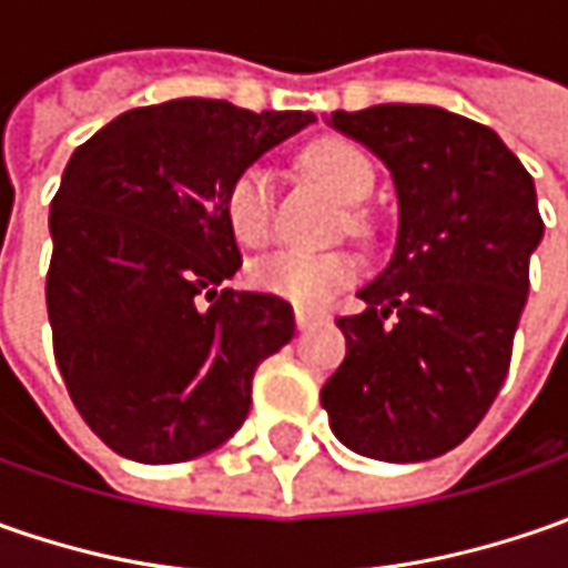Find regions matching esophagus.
<instances>
[{"mask_svg":"<svg viewBox=\"0 0 568 568\" xmlns=\"http://www.w3.org/2000/svg\"><path fill=\"white\" fill-rule=\"evenodd\" d=\"M316 318L318 316L313 313V310H306V306H296V328H310Z\"/></svg>","mask_w":568,"mask_h":568,"instance_id":"1","label":"esophagus"}]
</instances>
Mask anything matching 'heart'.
<instances>
[{"label":"heart","mask_w":568,"mask_h":568,"mask_svg":"<svg viewBox=\"0 0 568 568\" xmlns=\"http://www.w3.org/2000/svg\"><path fill=\"white\" fill-rule=\"evenodd\" d=\"M306 166L344 202H361L373 189V164L354 142L318 139L306 148ZM224 221L236 243L262 250L274 230V183L262 164L243 166L224 189ZM255 287L284 296L291 303L318 306L357 277V258L351 252L281 250L258 258L250 268Z\"/></svg>","instance_id":"b5f03b06"}]
</instances>
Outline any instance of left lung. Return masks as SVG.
<instances>
[{"label":"left lung","instance_id":"1","mask_svg":"<svg viewBox=\"0 0 568 568\" xmlns=\"http://www.w3.org/2000/svg\"><path fill=\"white\" fill-rule=\"evenodd\" d=\"M398 189L392 262L338 316L344 363L318 402L341 443L379 462H429L496 402L544 236L535 180L480 122L424 103L332 113Z\"/></svg>","mask_w":568,"mask_h":568}]
</instances>
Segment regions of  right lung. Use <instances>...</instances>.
<instances>
[{"instance_id": "obj_1", "label": "right lung", "mask_w": 568, "mask_h": 568, "mask_svg": "<svg viewBox=\"0 0 568 568\" xmlns=\"http://www.w3.org/2000/svg\"><path fill=\"white\" fill-rule=\"evenodd\" d=\"M313 120L183 98L75 148L50 205L47 313L69 398L113 452L176 465L246 420L258 363L294 338V306L221 287L243 265L224 189Z\"/></svg>"}]
</instances>
